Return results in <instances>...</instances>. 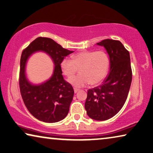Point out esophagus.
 <instances>
[{
	"label": "esophagus",
	"instance_id": "34e87169",
	"mask_svg": "<svg viewBox=\"0 0 153 153\" xmlns=\"http://www.w3.org/2000/svg\"><path fill=\"white\" fill-rule=\"evenodd\" d=\"M79 91V88H74V93H77V92H78Z\"/></svg>",
	"mask_w": 153,
	"mask_h": 153
}]
</instances>
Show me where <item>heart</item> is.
<instances>
[{
    "label": "heart",
    "mask_w": 153,
    "mask_h": 153,
    "mask_svg": "<svg viewBox=\"0 0 153 153\" xmlns=\"http://www.w3.org/2000/svg\"><path fill=\"white\" fill-rule=\"evenodd\" d=\"M72 60L65 58L60 63L65 76L71 77L80 69L81 74L68 79L76 88L89 84L97 85L105 78L109 68V59L103 51H82L72 56Z\"/></svg>",
    "instance_id": "1"
}]
</instances>
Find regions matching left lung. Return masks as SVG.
Returning <instances> with one entry per match:
<instances>
[{"mask_svg": "<svg viewBox=\"0 0 153 153\" xmlns=\"http://www.w3.org/2000/svg\"><path fill=\"white\" fill-rule=\"evenodd\" d=\"M105 48L110 58V72L101 85L88 90L84 107L91 119L104 121L115 116L127 99L132 82L129 52L119 40L97 43Z\"/></svg>", "mask_w": 153, "mask_h": 153, "instance_id": "1", "label": "left lung"}]
</instances>
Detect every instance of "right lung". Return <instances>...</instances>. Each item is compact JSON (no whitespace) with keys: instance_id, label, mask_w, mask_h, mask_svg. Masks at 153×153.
I'll list each match as a JSON object with an SVG mask.
<instances>
[{"instance_id":"right-lung-1","label":"right lung","mask_w":153,"mask_h":153,"mask_svg":"<svg viewBox=\"0 0 153 153\" xmlns=\"http://www.w3.org/2000/svg\"><path fill=\"white\" fill-rule=\"evenodd\" d=\"M36 51L47 53L55 67L51 78L45 83L34 85L27 80L25 65L30 55ZM74 51L64 48L49 38L38 37L22 52L20 57L19 86L25 105L34 117L47 123H54L66 117L69 111L74 91L64 79L60 63Z\"/></svg>"}]
</instances>
